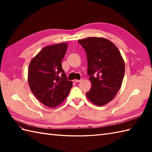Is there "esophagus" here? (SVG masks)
Listing matches in <instances>:
<instances>
[{"label": "esophagus", "instance_id": "esophagus-1", "mask_svg": "<svg viewBox=\"0 0 152 152\" xmlns=\"http://www.w3.org/2000/svg\"><path fill=\"white\" fill-rule=\"evenodd\" d=\"M82 79H81V80H74V81L75 82H77V83H78V82H82Z\"/></svg>", "mask_w": 152, "mask_h": 152}]
</instances>
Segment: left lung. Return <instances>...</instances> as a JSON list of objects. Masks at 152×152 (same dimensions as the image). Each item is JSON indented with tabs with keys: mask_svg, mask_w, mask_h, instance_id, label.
<instances>
[{
	"mask_svg": "<svg viewBox=\"0 0 152 152\" xmlns=\"http://www.w3.org/2000/svg\"><path fill=\"white\" fill-rule=\"evenodd\" d=\"M84 48L88 74L92 86L86 96L96 106L111 101L121 86L125 63L118 48L104 38L89 37L78 40Z\"/></svg>",
	"mask_w": 152,
	"mask_h": 152,
	"instance_id": "1",
	"label": "left lung"
}]
</instances>
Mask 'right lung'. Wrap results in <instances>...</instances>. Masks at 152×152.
<instances>
[{"label":"right lung","mask_w":152,"mask_h":152,"mask_svg":"<svg viewBox=\"0 0 152 152\" xmlns=\"http://www.w3.org/2000/svg\"><path fill=\"white\" fill-rule=\"evenodd\" d=\"M68 44L61 43L44 48L28 66V82L31 91L40 102L57 107L69 95L72 82L67 80L61 66Z\"/></svg>","instance_id":"1"}]
</instances>
